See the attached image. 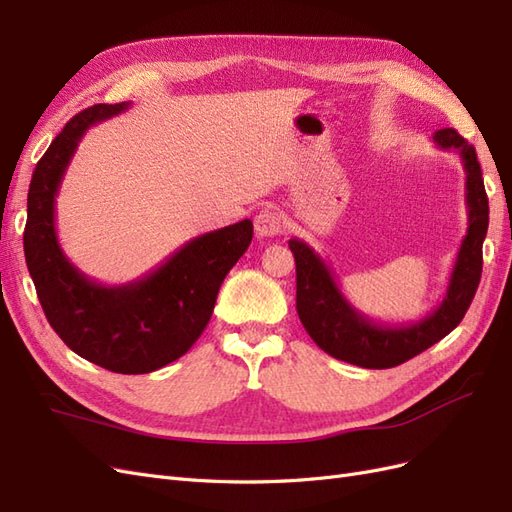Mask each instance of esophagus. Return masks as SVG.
Here are the masks:
<instances>
[{
  "label": "esophagus",
  "mask_w": 512,
  "mask_h": 512,
  "mask_svg": "<svg viewBox=\"0 0 512 512\" xmlns=\"http://www.w3.org/2000/svg\"><path fill=\"white\" fill-rule=\"evenodd\" d=\"M254 226H256L258 237H275V235H280V232H282L284 222L280 218V213L265 209V211H260L256 215Z\"/></svg>",
  "instance_id": "1"
}]
</instances>
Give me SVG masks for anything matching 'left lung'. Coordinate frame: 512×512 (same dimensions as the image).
Masks as SVG:
<instances>
[{"label":"left lung","mask_w":512,"mask_h":512,"mask_svg":"<svg viewBox=\"0 0 512 512\" xmlns=\"http://www.w3.org/2000/svg\"><path fill=\"white\" fill-rule=\"evenodd\" d=\"M444 151H457L466 170L468 230L448 277L442 301L416 322H376L363 316L339 290L327 262L301 239H290L297 265V314L305 331L333 359L365 369H389L438 344L466 316L483 271V241L489 226V200L476 151L453 128L433 134Z\"/></svg>","instance_id":"1"}]
</instances>
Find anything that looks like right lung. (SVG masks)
Instances as JSON below:
<instances>
[{"mask_svg": "<svg viewBox=\"0 0 512 512\" xmlns=\"http://www.w3.org/2000/svg\"><path fill=\"white\" fill-rule=\"evenodd\" d=\"M128 108L130 102L89 106L57 134L29 183L23 247L44 316L64 344L115 374H149L177 361L205 331L254 226L241 220L194 237L128 284L106 286L76 269L57 239L59 185L85 132Z\"/></svg>", "mask_w": 512, "mask_h": 512, "instance_id": "add662e5", "label": "right lung"}]
</instances>
